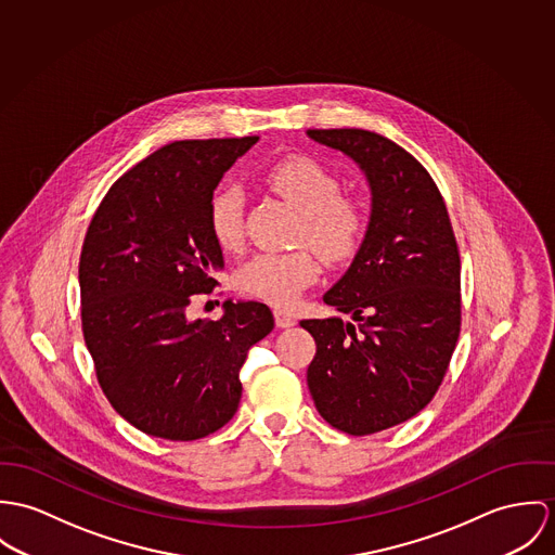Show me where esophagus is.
<instances>
[{
  "label": "esophagus",
  "mask_w": 555,
  "mask_h": 555,
  "mask_svg": "<svg viewBox=\"0 0 555 555\" xmlns=\"http://www.w3.org/2000/svg\"><path fill=\"white\" fill-rule=\"evenodd\" d=\"M274 321L279 327H292L296 325V317L283 308H274Z\"/></svg>",
  "instance_id": "1"
}]
</instances>
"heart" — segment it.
Wrapping results in <instances>:
<instances>
[{
	"instance_id": "1",
	"label": "heart",
	"mask_w": 555,
	"mask_h": 555,
	"mask_svg": "<svg viewBox=\"0 0 555 555\" xmlns=\"http://www.w3.org/2000/svg\"><path fill=\"white\" fill-rule=\"evenodd\" d=\"M266 183L302 215L300 243L327 263H343L362 247L369 219L364 208L340 195L338 179L307 155H292L266 172ZM245 197L238 186L217 191L208 206V230L217 247L232 253L243 247ZM317 279V261L308 248L294 253H261L238 270V289L268 305L287 307Z\"/></svg>"
}]
</instances>
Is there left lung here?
Returning <instances> with one entry per match:
<instances>
[{
    "mask_svg": "<svg viewBox=\"0 0 555 555\" xmlns=\"http://www.w3.org/2000/svg\"><path fill=\"white\" fill-rule=\"evenodd\" d=\"M366 175L372 210L364 243L323 302L349 314L305 319L317 343L307 372L319 415L366 436L428 406L449 369L462 323L460 250L428 170L366 129H308Z\"/></svg>",
    "mask_w": 555,
    "mask_h": 555,
    "instance_id": "1",
    "label": "left lung"
}]
</instances>
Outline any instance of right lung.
<instances>
[{
    "label": "right lung",
    "mask_w": 555,
    "mask_h": 555,
    "mask_svg": "<svg viewBox=\"0 0 555 555\" xmlns=\"http://www.w3.org/2000/svg\"><path fill=\"white\" fill-rule=\"evenodd\" d=\"M257 135L179 140L108 189L78 263L80 319L100 387L144 434L197 440L223 428L243 396L248 349L274 327L261 302H223L219 321L189 319L210 294L223 253L208 206Z\"/></svg>",
    "instance_id": "right-lung-1"
}]
</instances>
